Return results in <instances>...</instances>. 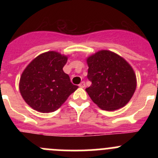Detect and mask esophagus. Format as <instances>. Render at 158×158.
Here are the masks:
<instances>
[{
    "label": "esophagus",
    "mask_w": 158,
    "mask_h": 158,
    "mask_svg": "<svg viewBox=\"0 0 158 158\" xmlns=\"http://www.w3.org/2000/svg\"><path fill=\"white\" fill-rule=\"evenodd\" d=\"M79 86L80 87V88H85V82H81V83L79 85Z\"/></svg>",
    "instance_id": "34e87169"
}]
</instances>
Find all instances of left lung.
Listing matches in <instances>:
<instances>
[{
	"instance_id": "obj_1",
	"label": "left lung",
	"mask_w": 158,
	"mask_h": 158,
	"mask_svg": "<svg viewBox=\"0 0 158 158\" xmlns=\"http://www.w3.org/2000/svg\"><path fill=\"white\" fill-rule=\"evenodd\" d=\"M87 77L92 85L85 89L100 109L114 111L126 106L137 87L133 68L121 56L110 50H99L86 59Z\"/></svg>"
}]
</instances>
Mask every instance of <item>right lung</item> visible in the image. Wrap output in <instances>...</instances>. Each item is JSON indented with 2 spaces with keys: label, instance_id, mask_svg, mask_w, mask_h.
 Listing matches in <instances>:
<instances>
[{
  "label": "right lung",
  "instance_id": "obj_1",
  "mask_svg": "<svg viewBox=\"0 0 158 158\" xmlns=\"http://www.w3.org/2000/svg\"><path fill=\"white\" fill-rule=\"evenodd\" d=\"M68 56L56 51L41 53L27 65L20 76L19 89L33 109L49 113L61 107L79 87L63 72Z\"/></svg>",
  "mask_w": 158,
  "mask_h": 158
}]
</instances>
